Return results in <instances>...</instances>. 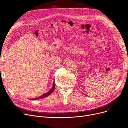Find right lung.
<instances>
[{"label":"right lung","instance_id":"1","mask_svg":"<svg viewBox=\"0 0 128 128\" xmlns=\"http://www.w3.org/2000/svg\"><path fill=\"white\" fill-rule=\"evenodd\" d=\"M54 88H55V85H54V84H53V86H52V87L51 88V89L50 90H49L48 92H46V93L43 94V95H41L40 96H39L38 98H33H33L32 99H30V100H37L38 99H41V98H46V97H47L48 96L50 95L52 93V92H54Z\"/></svg>","mask_w":128,"mask_h":128}]
</instances>
